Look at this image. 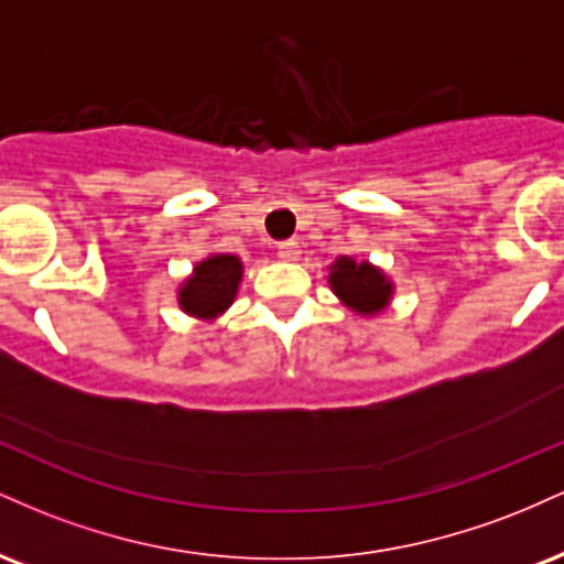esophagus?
<instances>
[{"label": "esophagus", "instance_id": "esophagus-1", "mask_svg": "<svg viewBox=\"0 0 564 564\" xmlns=\"http://www.w3.org/2000/svg\"><path fill=\"white\" fill-rule=\"evenodd\" d=\"M296 254H300V243L296 241L278 243V257H281V260H296Z\"/></svg>", "mask_w": 564, "mask_h": 564}]
</instances>
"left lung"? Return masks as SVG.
Returning a JSON list of instances; mask_svg holds the SVG:
<instances>
[{
    "instance_id": "1",
    "label": "left lung",
    "mask_w": 564,
    "mask_h": 564,
    "mask_svg": "<svg viewBox=\"0 0 564 564\" xmlns=\"http://www.w3.org/2000/svg\"><path fill=\"white\" fill-rule=\"evenodd\" d=\"M328 283H332L334 294L360 315L379 313V310L390 302L392 294V286L387 283L381 270L371 268L368 262L349 260V257H339V260L332 264Z\"/></svg>"
}]
</instances>
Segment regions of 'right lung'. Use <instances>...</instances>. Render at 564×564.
Instances as JSON below:
<instances>
[{
	"instance_id": "right-lung-1",
	"label": "right lung",
	"mask_w": 564,
	"mask_h": 564,
	"mask_svg": "<svg viewBox=\"0 0 564 564\" xmlns=\"http://www.w3.org/2000/svg\"><path fill=\"white\" fill-rule=\"evenodd\" d=\"M241 281V262L238 257L217 254L196 264L180 291V307L196 318H215L225 307H230L232 296Z\"/></svg>"
}]
</instances>
